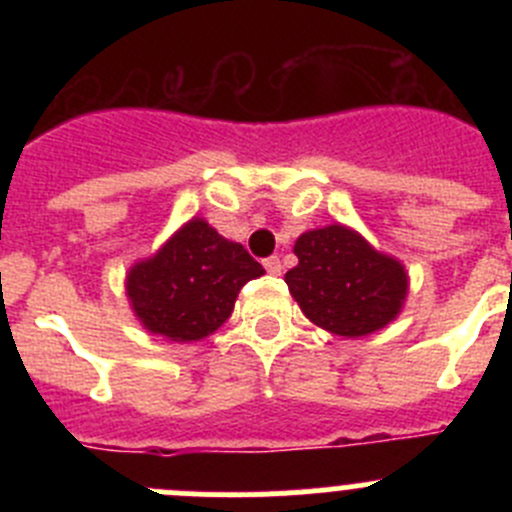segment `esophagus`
<instances>
[{
  "mask_svg": "<svg viewBox=\"0 0 512 512\" xmlns=\"http://www.w3.org/2000/svg\"><path fill=\"white\" fill-rule=\"evenodd\" d=\"M265 270L270 272V275H282V262H280V257H267L265 260Z\"/></svg>",
  "mask_w": 512,
  "mask_h": 512,
  "instance_id": "obj_1",
  "label": "esophagus"
}]
</instances>
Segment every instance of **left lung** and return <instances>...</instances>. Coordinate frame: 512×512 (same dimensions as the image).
Here are the masks:
<instances>
[{
    "label": "left lung",
    "instance_id": "8db88e82",
    "mask_svg": "<svg viewBox=\"0 0 512 512\" xmlns=\"http://www.w3.org/2000/svg\"><path fill=\"white\" fill-rule=\"evenodd\" d=\"M297 267L285 282L304 317L337 337H366L394 322L409 292L396 257L381 255L359 232L327 225L294 242Z\"/></svg>",
    "mask_w": 512,
    "mask_h": 512
}]
</instances>
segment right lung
Masks as SVG:
<instances>
[{"mask_svg":"<svg viewBox=\"0 0 512 512\" xmlns=\"http://www.w3.org/2000/svg\"><path fill=\"white\" fill-rule=\"evenodd\" d=\"M262 275V265L240 242L193 218L156 255L128 270L126 294L151 334L200 342L227 322L245 282Z\"/></svg>","mask_w":512,"mask_h":512,"instance_id":"1","label":"right lung"}]
</instances>
